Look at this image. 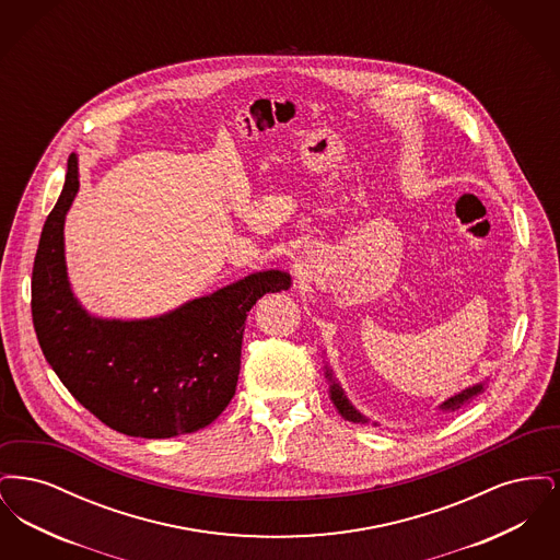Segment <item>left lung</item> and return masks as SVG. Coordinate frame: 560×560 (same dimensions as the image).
<instances>
[{
    "mask_svg": "<svg viewBox=\"0 0 560 560\" xmlns=\"http://www.w3.org/2000/svg\"><path fill=\"white\" fill-rule=\"evenodd\" d=\"M325 380H327V384H329V399L334 402V407L338 409V413H340L345 420H348V422H352V424H368L370 418H365V416L350 402L347 393H345V388L340 386V382L336 380V375L329 370V365H325ZM485 386H487V382H479V384H472V386H468V388L455 393L450 399H445L439 405V411L447 413V411H455V409L468 405L475 397H479L480 393H485ZM373 427H380V424L373 422Z\"/></svg>",
    "mask_w": 560,
    "mask_h": 560,
    "instance_id": "8db88e82",
    "label": "left lung"
}]
</instances>
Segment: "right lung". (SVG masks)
Wrapping results in <instances>:
<instances>
[{
  "mask_svg": "<svg viewBox=\"0 0 560 560\" xmlns=\"http://www.w3.org/2000/svg\"><path fill=\"white\" fill-rule=\"evenodd\" d=\"M80 190L71 155L48 215L31 279L33 327L67 390L103 424L140 439H170L212 424L231 402L252 306L292 288L285 270H260L149 319H105L73 293L65 218Z\"/></svg>",
  "mask_w": 560,
  "mask_h": 560,
  "instance_id": "1",
  "label": "right lung"
}]
</instances>
